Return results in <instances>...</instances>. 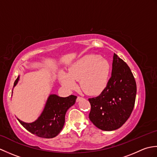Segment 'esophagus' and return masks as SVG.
<instances>
[{"label": "esophagus", "mask_w": 157, "mask_h": 157, "mask_svg": "<svg viewBox=\"0 0 157 157\" xmlns=\"http://www.w3.org/2000/svg\"><path fill=\"white\" fill-rule=\"evenodd\" d=\"M82 97H81V96H78V98H77V99H76V101L79 102L82 100Z\"/></svg>", "instance_id": "1"}]
</instances>
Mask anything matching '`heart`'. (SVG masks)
<instances>
[{
  "instance_id": "heart-1",
  "label": "heart",
  "mask_w": 157,
  "mask_h": 157,
  "mask_svg": "<svg viewBox=\"0 0 157 157\" xmlns=\"http://www.w3.org/2000/svg\"><path fill=\"white\" fill-rule=\"evenodd\" d=\"M110 65L98 55H86L73 63L69 73H61L63 86L71 90L76 88V80H79L82 89L93 94L102 90L107 84Z\"/></svg>"
}]
</instances>
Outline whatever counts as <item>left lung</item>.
Wrapping results in <instances>:
<instances>
[{"label":"left lung","mask_w":157,"mask_h":157,"mask_svg":"<svg viewBox=\"0 0 157 157\" xmlns=\"http://www.w3.org/2000/svg\"><path fill=\"white\" fill-rule=\"evenodd\" d=\"M136 83L128 65L113 55L111 76L101 94L89 98L90 120L104 131H113L124 124L134 109Z\"/></svg>","instance_id":"obj_1"}]
</instances>
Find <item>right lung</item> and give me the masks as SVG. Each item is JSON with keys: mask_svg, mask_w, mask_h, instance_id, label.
<instances>
[{"mask_svg": "<svg viewBox=\"0 0 157 157\" xmlns=\"http://www.w3.org/2000/svg\"><path fill=\"white\" fill-rule=\"evenodd\" d=\"M19 75L15 81L13 88L17 84ZM13 93V91H12ZM77 96L70 95L60 97L55 94H50L42 113L36 121L25 123L17 118L19 123L32 134L44 138H52L57 136L65 124L67 110L75 104Z\"/></svg>", "mask_w": 157, "mask_h": 157, "instance_id": "add662e5", "label": "right lung"}]
</instances>
